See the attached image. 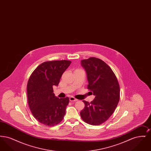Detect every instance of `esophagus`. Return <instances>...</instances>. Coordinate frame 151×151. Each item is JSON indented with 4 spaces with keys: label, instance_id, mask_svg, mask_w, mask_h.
I'll list each match as a JSON object with an SVG mask.
<instances>
[{
    "label": "esophagus",
    "instance_id": "1",
    "mask_svg": "<svg viewBox=\"0 0 151 151\" xmlns=\"http://www.w3.org/2000/svg\"><path fill=\"white\" fill-rule=\"evenodd\" d=\"M70 101L71 102H73V101H77L78 100L76 99H75V97H70Z\"/></svg>",
    "mask_w": 151,
    "mask_h": 151
}]
</instances>
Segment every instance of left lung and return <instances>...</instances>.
I'll use <instances>...</instances> for the list:
<instances>
[{"label": "left lung", "mask_w": 151, "mask_h": 151, "mask_svg": "<svg viewBox=\"0 0 151 151\" xmlns=\"http://www.w3.org/2000/svg\"><path fill=\"white\" fill-rule=\"evenodd\" d=\"M88 81V89L95 96L91 102L83 100L85 107L80 112L84 122L100 125L114 113L120 98V87L114 73L105 62L97 58L81 60Z\"/></svg>", "instance_id": "obj_1"}]
</instances>
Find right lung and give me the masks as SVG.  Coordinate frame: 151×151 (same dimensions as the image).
<instances>
[{"instance_id":"1","label":"right lung","mask_w":151,"mask_h":151,"mask_svg":"<svg viewBox=\"0 0 151 151\" xmlns=\"http://www.w3.org/2000/svg\"><path fill=\"white\" fill-rule=\"evenodd\" d=\"M71 63L66 60L43 62L29 78L27 84L29 108L36 119L46 126H55L64 118L69 98H58L53 93V86H58Z\"/></svg>"}]
</instances>
